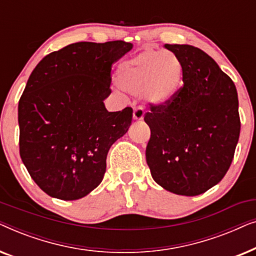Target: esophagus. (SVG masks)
Here are the masks:
<instances>
[{"instance_id":"1","label":"esophagus","mask_w":256,"mask_h":256,"mask_svg":"<svg viewBox=\"0 0 256 256\" xmlns=\"http://www.w3.org/2000/svg\"><path fill=\"white\" fill-rule=\"evenodd\" d=\"M132 118H134L135 121H142L143 118H144V110H143V108L138 107L136 110H134Z\"/></svg>"}]
</instances>
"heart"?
<instances>
[{"instance_id": "b5f03b06", "label": "heart", "mask_w": 256, "mask_h": 256, "mask_svg": "<svg viewBox=\"0 0 256 256\" xmlns=\"http://www.w3.org/2000/svg\"><path fill=\"white\" fill-rule=\"evenodd\" d=\"M183 73V64L176 54L146 50L118 65L116 82L126 92L143 93L148 102L163 106L180 87Z\"/></svg>"}]
</instances>
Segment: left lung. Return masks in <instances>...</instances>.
<instances>
[{"mask_svg": "<svg viewBox=\"0 0 256 256\" xmlns=\"http://www.w3.org/2000/svg\"><path fill=\"white\" fill-rule=\"evenodd\" d=\"M183 64L184 85L166 106L144 116L146 149L154 180L166 191L198 196L222 180L240 135L239 100L232 79L200 48L166 44Z\"/></svg>", "mask_w": 256, "mask_h": 256, "instance_id": "left-lung-1", "label": "left lung"}]
</instances>
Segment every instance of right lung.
Instances as JSON below:
<instances>
[{"label":"right lung","mask_w":256,"mask_h":256,"mask_svg":"<svg viewBox=\"0 0 256 256\" xmlns=\"http://www.w3.org/2000/svg\"><path fill=\"white\" fill-rule=\"evenodd\" d=\"M132 43L79 42L45 56L18 102L20 155L45 194L76 200L106 172L108 150L128 132L132 110L108 112L112 65Z\"/></svg>","instance_id":"right-lung-1"}]
</instances>
